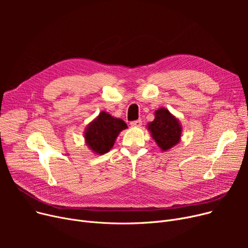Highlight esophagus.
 <instances>
[{
	"mask_svg": "<svg viewBox=\"0 0 248 248\" xmlns=\"http://www.w3.org/2000/svg\"><path fill=\"white\" fill-rule=\"evenodd\" d=\"M141 121L140 120H137V121H133V122H131V124H131L132 126H140L141 125Z\"/></svg>",
	"mask_w": 248,
	"mask_h": 248,
	"instance_id": "esophagus-1",
	"label": "esophagus"
}]
</instances>
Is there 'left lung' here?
Instances as JSON below:
<instances>
[{
  "mask_svg": "<svg viewBox=\"0 0 248 248\" xmlns=\"http://www.w3.org/2000/svg\"><path fill=\"white\" fill-rule=\"evenodd\" d=\"M149 129L163 151L171 149L178 144L182 133L178 120L165 108L155 111V120L149 124Z\"/></svg>",
  "mask_w": 248,
  "mask_h": 248,
  "instance_id": "obj_1",
  "label": "left lung"
}]
</instances>
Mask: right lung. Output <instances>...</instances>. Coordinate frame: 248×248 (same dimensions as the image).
<instances>
[{
	"label": "right lung",
	"instance_id": "1",
	"mask_svg": "<svg viewBox=\"0 0 248 248\" xmlns=\"http://www.w3.org/2000/svg\"><path fill=\"white\" fill-rule=\"evenodd\" d=\"M126 127L124 121L101 111L97 119L86 128L85 140L94 153L106 154L113 147L117 135Z\"/></svg>",
	"mask_w": 248,
	"mask_h": 248
}]
</instances>
